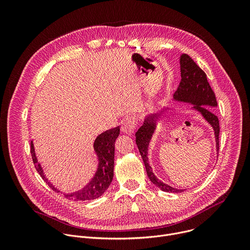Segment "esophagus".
Wrapping results in <instances>:
<instances>
[{
  "instance_id": "esophagus-1",
  "label": "esophagus",
  "mask_w": 250,
  "mask_h": 250,
  "mask_svg": "<svg viewBox=\"0 0 250 250\" xmlns=\"http://www.w3.org/2000/svg\"><path fill=\"white\" fill-rule=\"evenodd\" d=\"M136 126V119L134 117H126L122 123V131L125 134H131Z\"/></svg>"
}]
</instances>
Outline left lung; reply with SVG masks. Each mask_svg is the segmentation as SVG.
I'll use <instances>...</instances> for the list:
<instances>
[{"label": "left lung", "mask_w": 250, "mask_h": 250, "mask_svg": "<svg viewBox=\"0 0 250 250\" xmlns=\"http://www.w3.org/2000/svg\"><path fill=\"white\" fill-rule=\"evenodd\" d=\"M181 70V81L177 91L174 94V101L178 103H184L192 104L193 106L188 111L197 113L203 120L209 125L213 130V136L216 141L217 156L219 154V134L220 124L218 117L213 114L212 109L218 106L215 93L212 92L207 75L204 71L194 62V60L187 54L180 55L179 59ZM171 110L162 108L157 112L149 113L145 117L144 124L135 133V142L140 152L141 158L144 160L146 170L149 180L158 187L161 191L168 193H182L187 189L174 188L167 183L162 182L153 173L152 167L149 164L148 149L150 141L157 129L158 124L162 116L169 113Z\"/></svg>", "instance_id": "1"}]
</instances>
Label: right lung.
<instances>
[{"instance_id": "right-lung-1", "label": "right lung", "mask_w": 250, "mask_h": 250, "mask_svg": "<svg viewBox=\"0 0 250 250\" xmlns=\"http://www.w3.org/2000/svg\"><path fill=\"white\" fill-rule=\"evenodd\" d=\"M120 134V126L108 129L99 134L93 144L94 152L98 159L97 170L92 179L86 186L73 193H64L60 191L45 175L42 165L39 162L37 153H35L33 140L30 142V153L33 163L42 179L48 186L56 193H61L65 198L73 201H89L101 197L105 190L111 185L114 178V164H115V142Z\"/></svg>"}]
</instances>
